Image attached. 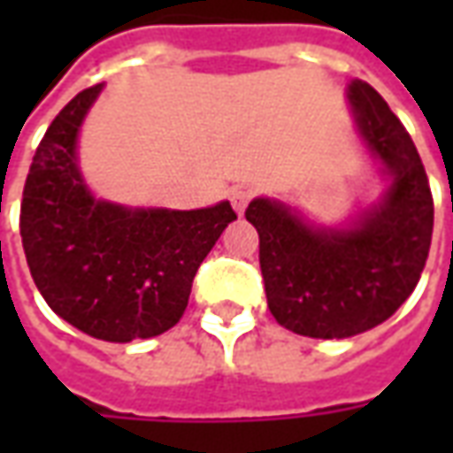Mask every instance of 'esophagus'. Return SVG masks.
I'll list each match as a JSON object with an SVG mask.
<instances>
[{
	"instance_id": "34e87169",
	"label": "esophagus",
	"mask_w": 453,
	"mask_h": 453,
	"mask_svg": "<svg viewBox=\"0 0 453 453\" xmlns=\"http://www.w3.org/2000/svg\"><path fill=\"white\" fill-rule=\"evenodd\" d=\"M250 198H252V194H250V191H245V188H235V191L230 194V201H233V208H235L237 216H242V213H245Z\"/></svg>"
}]
</instances>
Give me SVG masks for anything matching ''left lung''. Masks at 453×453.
<instances>
[{"mask_svg": "<svg viewBox=\"0 0 453 453\" xmlns=\"http://www.w3.org/2000/svg\"><path fill=\"white\" fill-rule=\"evenodd\" d=\"M347 104L383 181L379 198L337 226L269 196H257L245 213L259 233L269 311L281 327L315 340L386 323L415 291L434 226L427 174L398 116L364 80L347 84Z\"/></svg>", "mask_w": 453, "mask_h": 453, "instance_id": "1", "label": "left lung"}]
</instances>
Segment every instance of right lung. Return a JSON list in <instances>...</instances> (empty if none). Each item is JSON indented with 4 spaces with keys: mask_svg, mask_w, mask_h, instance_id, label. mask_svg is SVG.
I'll return each mask as SVG.
<instances>
[{
    "mask_svg": "<svg viewBox=\"0 0 453 453\" xmlns=\"http://www.w3.org/2000/svg\"><path fill=\"white\" fill-rule=\"evenodd\" d=\"M104 84L74 96L35 150L21 201V242L53 313L104 342L150 340L184 315L198 266L233 220L230 201L174 211L94 196L80 133Z\"/></svg>",
    "mask_w": 453,
    "mask_h": 453,
    "instance_id": "right-lung-1",
    "label": "right lung"
}]
</instances>
